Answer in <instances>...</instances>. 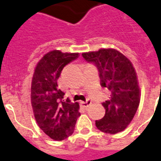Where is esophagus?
<instances>
[{"label":"esophagus","mask_w":161,"mask_h":161,"mask_svg":"<svg viewBox=\"0 0 161 161\" xmlns=\"http://www.w3.org/2000/svg\"><path fill=\"white\" fill-rule=\"evenodd\" d=\"M90 104H91V100H90V99H88L86 102H80L81 107H82L83 108H87Z\"/></svg>","instance_id":"esophagus-1"}]
</instances>
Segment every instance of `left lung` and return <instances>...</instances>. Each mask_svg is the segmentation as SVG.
<instances>
[{
  "label": "left lung",
  "mask_w": 161,
  "mask_h": 161,
  "mask_svg": "<svg viewBox=\"0 0 161 161\" xmlns=\"http://www.w3.org/2000/svg\"><path fill=\"white\" fill-rule=\"evenodd\" d=\"M88 62L95 64L101 85L110 92L109 100L102 103L106 113L96 125L101 131L116 134L131 122L140 103V88L135 68L128 58L114 48H102L83 53Z\"/></svg>",
  "instance_id": "1"
}]
</instances>
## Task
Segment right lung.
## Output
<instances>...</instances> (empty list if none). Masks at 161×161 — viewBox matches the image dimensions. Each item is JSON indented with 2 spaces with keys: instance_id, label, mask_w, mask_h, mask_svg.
Listing matches in <instances>:
<instances>
[{
  "instance_id": "obj_1",
  "label": "right lung",
  "mask_w": 161,
  "mask_h": 161,
  "mask_svg": "<svg viewBox=\"0 0 161 161\" xmlns=\"http://www.w3.org/2000/svg\"><path fill=\"white\" fill-rule=\"evenodd\" d=\"M78 53L48 52L36 66L32 77L31 101L38 126L49 137L62 141L73 133L79 104L64 100L65 93L57 81L65 65L76 59Z\"/></svg>"
}]
</instances>
